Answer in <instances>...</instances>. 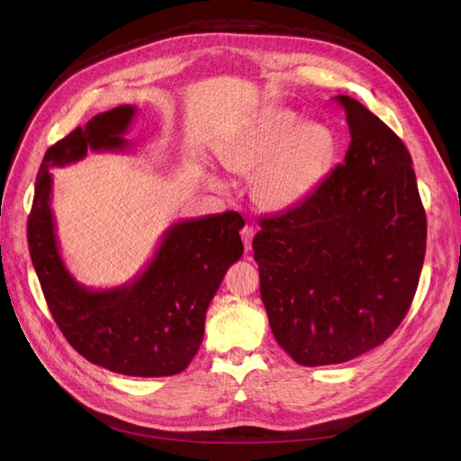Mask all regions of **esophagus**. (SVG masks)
<instances>
[{
	"label": "esophagus",
	"mask_w": 461,
	"mask_h": 461,
	"mask_svg": "<svg viewBox=\"0 0 461 461\" xmlns=\"http://www.w3.org/2000/svg\"><path fill=\"white\" fill-rule=\"evenodd\" d=\"M254 227L252 225H246L240 234H242V242H244V248L246 249H252V239H254Z\"/></svg>",
	"instance_id": "1"
}]
</instances>
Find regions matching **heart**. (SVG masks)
<instances>
[{
  "mask_svg": "<svg viewBox=\"0 0 461 461\" xmlns=\"http://www.w3.org/2000/svg\"><path fill=\"white\" fill-rule=\"evenodd\" d=\"M337 158V138L321 122H302L296 111L269 109L221 153L230 173L256 175L254 198L267 212H288L323 183Z\"/></svg>",
  "mask_w": 461,
  "mask_h": 461,
  "instance_id": "obj_1",
  "label": "heart"
}]
</instances>
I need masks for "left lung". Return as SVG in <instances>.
Listing matches in <instances>:
<instances>
[{"label":"left lung","mask_w":461,"mask_h":461,"mask_svg":"<svg viewBox=\"0 0 461 461\" xmlns=\"http://www.w3.org/2000/svg\"><path fill=\"white\" fill-rule=\"evenodd\" d=\"M337 102L352 136L344 163L300 205L263 217L252 242L275 340L305 367L383 344L410 310L427 246L408 148L354 97Z\"/></svg>","instance_id":"obj_1"}]
</instances>
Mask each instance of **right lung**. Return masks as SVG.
Instances as JSON below:
<instances>
[{"instance_id": "add662e5", "label": "right lung", "mask_w": 461, "mask_h": 461, "mask_svg": "<svg viewBox=\"0 0 461 461\" xmlns=\"http://www.w3.org/2000/svg\"><path fill=\"white\" fill-rule=\"evenodd\" d=\"M136 113L119 105L85 129L55 142L40 165L29 215V249L53 321L75 350L92 364L131 376L185 371L203 340L209 302L234 261L242 258L236 212L180 221L165 232L156 256L131 285L90 290L67 271L51 213V167L92 151L122 149Z\"/></svg>"}]
</instances>
